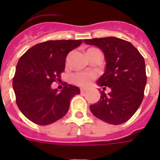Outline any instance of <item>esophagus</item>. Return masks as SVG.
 <instances>
[{
	"label": "esophagus",
	"instance_id": "34e87169",
	"mask_svg": "<svg viewBox=\"0 0 160 160\" xmlns=\"http://www.w3.org/2000/svg\"><path fill=\"white\" fill-rule=\"evenodd\" d=\"M81 93L82 94H83V93H85L86 91H87V89H85V88H81Z\"/></svg>",
	"mask_w": 160,
	"mask_h": 160
}]
</instances>
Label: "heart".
<instances>
[{
  "label": "heart",
  "instance_id": "obj_1",
  "mask_svg": "<svg viewBox=\"0 0 160 160\" xmlns=\"http://www.w3.org/2000/svg\"><path fill=\"white\" fill-rule=\"evenodd\" d=\"M94 49V48H90L87 50ZM97 77L96 73L93 71H80L73 73L71 76V81L74 84L80 86V87H88L91 83V81Z\"/></svg>",
  "mask_w": 160,
  "mask_h": 160
}]
</instances>
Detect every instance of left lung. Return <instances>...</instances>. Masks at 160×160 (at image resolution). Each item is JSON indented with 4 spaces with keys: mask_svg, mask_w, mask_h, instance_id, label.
Here are the masks:
<instances>
[{
    "mask_svg": "<svg viewBox=\"0 0 160 160\" xmlns=\"http://www.w3.org/2000/svg\"><path fill=\"white\" fill-rule=\"evenodd\" d=\"M84 42L96 46L104 53L105 72L97 84L111 88L108 94L100 91L99 101L90 105V111L107 123L127 122L143 98L147 83L143 57L131 42L114 37L85 39Z\"/></svg>",
    "mask_w": 160,
    "mask_h": 160,
    "instance_id": "obj_1",
    "label": "left lung"
}]
</instances>
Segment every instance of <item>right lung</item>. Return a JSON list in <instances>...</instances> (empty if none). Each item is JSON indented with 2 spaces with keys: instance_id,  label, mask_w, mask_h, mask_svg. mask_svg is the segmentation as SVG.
I'll list each match as a JSON object with an SVG mask.
<instances>
[{
  "instance_id": "add662e5",
  "label": "right lung",
  "mask_w": 160,
  "mask_h": 160,
  "mask_svg": "<svg viewBox=\"0 0 160 160\" xmlns=\"http://www.w3.org/2000/svg\"><path fill=\"white\" fill-rule=\"evenodd\" d=\"M82 40L47 41L37 44L20 58L12 81L16 102L31 122L49 125L67 113L72 98L80 94L78 87L66 83L62 90L51 88L60 81L66 56Z\"/></svg>"
}]
</instances>
